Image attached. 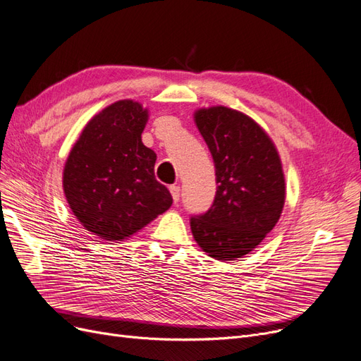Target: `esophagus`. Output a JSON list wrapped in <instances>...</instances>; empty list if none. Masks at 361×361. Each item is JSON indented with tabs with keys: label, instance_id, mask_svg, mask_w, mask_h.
I'll return each mask as SVG.
<instances>
[{
	"label": "esophagus",
	"instance_id": "esophagus-1",
	"mask_svg": "<svg viewBox=\"0 0 361 361\" xmlns=\"http://www.w3.org/2000/svg\"><path fill=\"white\" fill-rule=\"evenodd\" d=\"M169 192H171V195H172V199H173V202H178L180 201V188L178 185H171L169 188Z\"/></svg>",
	"mask_w": 361,
	"mask_h": 361
}]
</instances>
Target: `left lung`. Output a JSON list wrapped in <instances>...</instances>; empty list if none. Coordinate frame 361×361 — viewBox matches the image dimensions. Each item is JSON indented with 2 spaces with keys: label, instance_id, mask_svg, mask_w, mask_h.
I'll use <instances>...</instances> for the list:
<instances>
[{
  "label": "left lung",
  "instance_id": "8db88e82",
  "mask_svg": "<svg viewBox=\"0 0 361 361\" xmlns=\"http://www.w3.org/2000/svg\"><path fill=\"white\" fill-rule=\"evenodd\" d=\"M216 168L214 204L190 219L195 241L209 257L236 260L255 250L278 223L286 202L281 157L266 130L224 105L193 114Z\"/></svg>",
  "mask_w": 361,
  "mask_h": 361
}]
</instances>
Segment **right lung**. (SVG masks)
Returning <instances> with one entry per match:
<instances>
[{
  "mask_svg": "<svg viewBox=\"0 0 361 361\" xmlns=\"http://www.w3.org/2000/svg\"><path fill=\"white\" fill-rule=\"evenodd\" d=\"M149 110L120 99L93 116L66 157L62 188L83 228L106 241H123L172 205L154 177L156 153L141 133Z\"/></svg>",
  "mask_w": 361,
  "mask_h": 361,
  "instance_id": "obj_1",
  "label": "right lung"
}]
</instances>
